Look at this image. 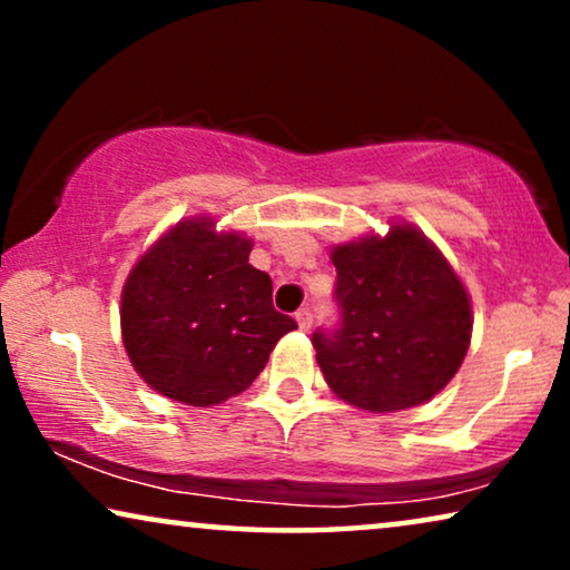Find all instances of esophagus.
<instances>
[{"mask_svg": "<svg viewBox=\"0 0 570 570\" xmlns=\"http://www.w3.org/2000/svg\"><path fill=\"white\" fill-rule=\"evenodd\" d=\"M295 322L303 332L311 330V324H314V316H311V308H298V314H295Z\"/></svg>", "mask_w": 570, "mask_h": 570, "instance_id": "esophagus-1", "label": "esophagus"}]
</instances>
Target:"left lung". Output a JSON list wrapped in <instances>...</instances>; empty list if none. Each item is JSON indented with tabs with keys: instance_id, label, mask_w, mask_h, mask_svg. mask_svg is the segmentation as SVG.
Here are the masks:
<instances>
[{
	"instance_id": "left-lung-1",
	"label": "left lung",
	"mask_w": 570,
	"mask_h": 570,
	"mask_svg": "<svg viewBox=\"0 0 570 570\" xmlns=\"http://www.w3.org/2000/svg\"><path fill=\"white\" fill-rule=\"evenodd\" d=\"M340 322L311 342L326 384L368 412L423 404L454 379L472 334L464 285L415 228L337 246Z\"/></svg>"
}]
</instances>
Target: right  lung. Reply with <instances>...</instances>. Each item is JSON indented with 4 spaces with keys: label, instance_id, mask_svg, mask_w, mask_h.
Here are the masks:
<instances>
[{
    "label": "right lung",
    "instance_id": "obj_1",
    "mask_svg": "<svg viewBox=\"0 0 570 570\" xmlns=\"http://www.w3.org/2000/svg\"><path fill=\"white\" fill-rule=\"evenodd\" d=\"M252 240L184 220L131 269L121 295L129 361L155 392L209 407L259 376L295 318L272 306V279L248 264Z\"/></svg>",
    "mask_w": 570,
    "mask_h": 570
}]
</instances>
